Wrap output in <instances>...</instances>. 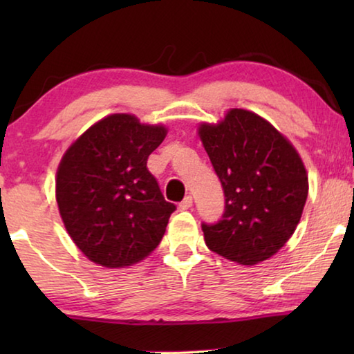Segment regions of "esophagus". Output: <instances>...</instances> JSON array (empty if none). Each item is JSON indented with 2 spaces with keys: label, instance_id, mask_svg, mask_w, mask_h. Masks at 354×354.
<instances>
[{
  "label": "esophagus",
  "instance_id": "obj_1",
  "mask_svg": "<svg viewBox=\"0 0 354 354\" xmlns=\"http://www.w3.org/2000/svg\"><path fill=\"white\" fill-rule=\"evenodd\" d=\"M192 205H194V198L189 195V196H185L181 203H179V209H181V211H187V209L192 207Z\"/></svg>",
  "mask_w": 354,
  "mask_h": 354
}]
</instances>
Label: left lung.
Instances as JSON below:
<instances>
[{"mask_svg":"<svg viewBox=\"0 0 354 354\" xmlns=\"http://www.w3.org/2000/svg\"><path fill=\"white\" fill-rule=\"evenodd\" d=\"M200 139L225 194L217 223H203L207 248L254 266L284 247L308 198L303 160L267 120L231 109L217 124L203 123Z\"/></svg>","mask_w":354,"mask_h":354,"instance_id":"8db88e82","label":"left lung"}]
</instances>
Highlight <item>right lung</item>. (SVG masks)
<instances>
[{
  "mask_svg": "<svg viewBox=\"0 0 354 354\" xmlns=\"http://www.w3.org/2000/svg\"><path fill=\"white\" fill-rule=\"evenodd\" d=\"M164 127L113 113L88 128L59 164L56 200L65 230L88 259L107 268L147 257L176 206L148 171Z\"/></svg>",
  "mask_w": 354,
  "mask_h": 354,
  "instance_id": "obj_1",
  "label": "right lung"
}]
</instances>
